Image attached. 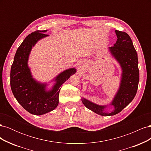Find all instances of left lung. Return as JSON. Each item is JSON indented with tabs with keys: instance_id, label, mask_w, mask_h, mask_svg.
Instances as JSON below:
<instances>
[{
	"instance_id": "1",
	"label": "left lung",
	"mask_w": 151,
	"mask_h": 151,
	"mask_svg": "<svg viewBox=\"0 0 151 151\" xmlns=\"http://www.w3.org/2000/svg\"><path fill=\"white\" fill-rule=\"evenodd\" d=\"M115 33L117 41L113 47H109V50L120 63L122 72L119 89L111 103L115 109L108 113L104 111L107 106H101L82 98V102L86 108L101 116H111L120 113L134 99L138 89L139 70L137 53L129 35L118 30H115Z\"/></svg>"
}]
</instances>
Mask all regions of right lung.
I'll return each mask as SVG.
<instances>
[{
	"mask_svg": "<svg viewBox=\"0 0 151 151\" xmlns=\"http://www.w3.org/2000/svg\"><path fill=\"white\" fill-rule=\"evenodd\" d=\"M47 30L36 31L27 36L17 48L11 69V88L17 102L27 111L42 115L56 108L61 86L70 76L76 74L75 68H68L58 74L52 89L47 90V84L36 81L31 75L28 62L32 47L38 41L48 35Z\"/></svg>",
	"mask_w": 151,
	"mask_h": 151,
	"instance_id": "right-lung-1",
	"label": "right lung"
}]
</instances>
